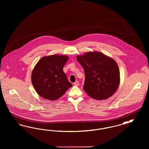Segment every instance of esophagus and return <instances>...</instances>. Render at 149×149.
<instances>
[{"label": "esophagus", "instance_id": "obj_1", "mask_svg": "<svg viewBox=\"0 0 149 149\" xmlns=\"http://www.w3.org/2000/svg\"><path fill=\"white\" fill-rule=\"evenodd\" d=\"M79 83L78 81H77L75 83H74V85H75V86H78V85H79Z\"/></svg>", "mask_w": 149, "mask_h": 149}]
</instances>
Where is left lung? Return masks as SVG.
Wrapping results in <instances>:
<instances>
[{
	"label": "left lung",
	"instance_id": "8db88e82",
	"mask_svg": "<svg viewBox=\"0 0 149 149\" xmlns=\"http://www.w3.org/2000/svg\"><path fill=\"white\" fill-rule=\"evenodd\" d=\"M78 62L85 72L83 89L97 100L111 97L120 84V70L113 59L98 52H89L78 56Z\"/></svg>",
	"mask_w": 149,
	"mask_h": 149
}]
</instances>
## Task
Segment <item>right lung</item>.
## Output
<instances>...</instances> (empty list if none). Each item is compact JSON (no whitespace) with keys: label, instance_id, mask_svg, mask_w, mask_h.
<instances>
[{"label":"right lung","instance_id":"add662e5","mask_svg":"<svg viewBox=\"0 0 149 149\" xmlns=\"http://www.w3.org/2000/svg\"><path fill=\"white\" fill-rule=\"evenodd\" d=\"M68 58L67 56L54 55L43 57L36 65L31 80L36 92L41 97L56 100L72 86L63 71Z\"/></svg>","mask_w":149,"mask_h":149}]
</instances>
